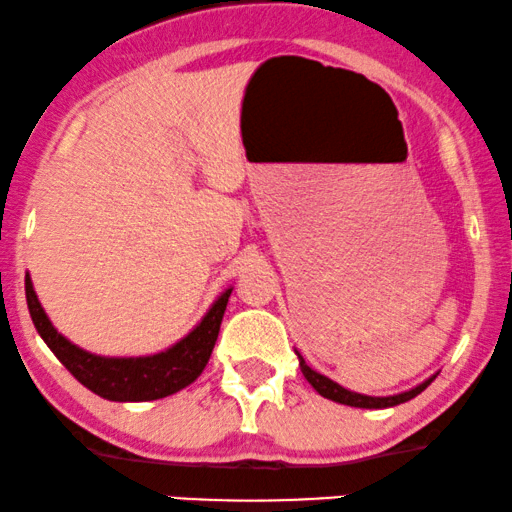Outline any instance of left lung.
<instances>
[{
    "mask_svg": "<svg viewBox=\"0 0 512 512\" xmlns=\"http://www.w3.org/2000/svg\"><path fill=\"white\" fill-rule=\"evenodd\" d=\"M297 359H300V368H302V375L307 378V383L314 387L316 392L321 394V397L331 399V401H338V404H345V406H357V409H390V406H397V404H404V401H409L413 397H418L420 392L425 390L432 383L430 380H425V383H420L418 387H413L409 392H401V394H392V397H368V394H359V392H352V390H345V387L333 383L331 378H326V375L316 373L314 368H309L304 364L302 354L295 352Z\"/></svg>",
    "mask_w": 512,
    "mask_h": 512,
    "instance_id": "obj_1",
    "label": "left lung"
}]
</instances>
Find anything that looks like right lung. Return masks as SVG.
I'll return each mask as SVG.
<instances>
[{"instance_id":"obj_1","label":"right lung","mask_w":512,"mask_h":512,"mask_svg":"<svg viewBox=\"0 0 512 512\" xmlns=\"http://www.w3.org/2000/svg\"><path fill=\"white\" fill-rule=\"evenodd\" d=\"M231 290L234 288L224 290L198 326L165 352L151 354V357H99L73 345L51 326L49 316L44 314L37 300L30 276H25V300H28L37 333L87 390L111 401H153L170 397L191 385L208 366Z\"/></svg>"}]
</instances>
